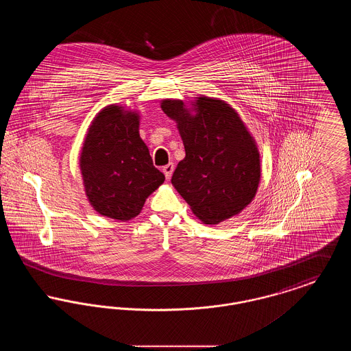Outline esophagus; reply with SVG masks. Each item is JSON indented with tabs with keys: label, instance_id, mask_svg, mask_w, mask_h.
Listing matches in <instances>:
<instances>
[{
	"label": "esophagus",
	"instance_id": "1",
	"mask_svg": "<svg viewBox=\"0 0 351 351\" xmlns=\"http://www.w3.org/2000/svg\"><path fill=\"white\" fill-rule=\"evenodd\" d=\"M173 169H175L173 163H168L167 166H165V167H163V173H165V176H166V179H167V180L171 179Z\"/></svg>",
	"mask_w": 351,
	"mask_h": 351
}]
</instances>
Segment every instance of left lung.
Returning <instances> with one entry per match:
<instances>
[{
  "label": "left lung",
  "instance_id": "obj_1",
  "mask_svg": "<svg viewBox=\"0 0 351 351\" xmlns=\"http://www.w3.org/2000/svg\"><path fill=\"white\" fill-rule=\"evenodd\" d=\"M192 105L189 109L183 101L171 99L160 105L176 121L185 149L171 183L196 217L216 225L241 213L255 197L259 151L229 104L201 96Z\"/></svg>",
  "mask_w": 351,
  "mask_h": 351
}]
</instances>
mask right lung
Listing matches in <instances>:
<instances>
[{"label":"right lung","mask_w":351,"mask_h":351,"mask_svg":"<svg viewBox=\"0 0 351 351\" xmlns=\"http://www.w3.org/2000/svg\"><path fill=\"white\" fill-rule=\"evenodd\" d=\"M86 197L105 217L129 221L165 182L139 136V114L109 105L92 121L80 154Z\"/></svg>","instance_id":"add662e5"}]
</instances>
